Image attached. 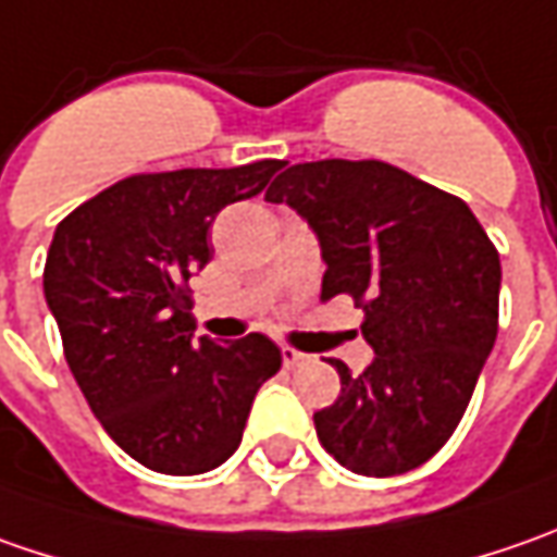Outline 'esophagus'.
<instances>
[{"label": "esophagus", "mask_w": 557, "mask_h": 557, "mask_svg": "<svg viewBox=\"0 0 557 557\" xmlns=\"http://www.w3.org/2000/svg\"><path fill=\"white\" fill-rule=\"evenodd\" d=\"M307 359V354H300V350H294V347H282V362L294 369V366H300Z\"/></svg>", "instance_id": "obj_1"}]
</instances>
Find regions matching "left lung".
Returning <instances> with one entry per match:
<instances>
[{
  "instance_id": "left-lung-1",
  "label": "left lung",
  "mask_w": 557,
  "mask_h": 557,
  "mask_svg": "<svg viewBox=\"0 0 557 557\" xmlns=\"http://www.w3.org/2000/svg\"><path fill=\"white\" fill-rule=\"evenodd\" d=\"M267 201L319 238L322 300L354 297L374 359L315 412L319 443L354 474L394 478L431 459L471 403L499 332V250L468 203L384 161L288 166Z\"/></svg>"
}]
</instances>
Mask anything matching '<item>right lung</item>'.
Here are the masks:
<instances>
[{"mask_svg": "<svg viewBox=\"0 0 557 557\" xmlns=\"http://www.w3.org/2000/svg\"><path fill=\"white\" fill-rule=\"evenodd\" d=\"M285 161L120 180L54 228L42 290L89 409L126 456L161 474H203L242 443L282 350L247 334L195 337L188 278L210 263V225L260 195Z\"/></svg>", "mask_w": 557, "mask_h": 557, "instance_id": "1", "label": "right lung"}]
</instances>
